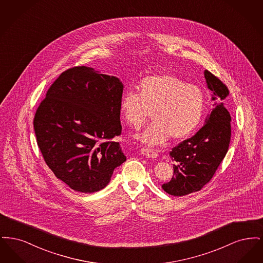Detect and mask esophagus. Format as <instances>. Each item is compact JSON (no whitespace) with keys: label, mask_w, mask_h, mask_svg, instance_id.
<instances>
[{"label":"esophagus","mask_w":263,"mask_h":263,"mask_svg":"<svg viewBox=\"0 0 263 263\" xmlns=\"http://www.w3.org/2000/svg\"><path fill=\"white\" fill-rule=\"evenodd\" d=\"M141 153H142L144 156L148 157V158H156V157L158 156V153H157L156 151L150 149V148H147V147L143 148V149L141 150Z\"/></svg>","instance_id":"1"}]
</instances>
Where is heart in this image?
<instances>
[{
  "mask_svg": "<svg viewBox=\"0 0 263 263\" xmlns=\"http://www.w3.org/2000/svg\"><path fill=\"white\" fill-rule=\"evenodd\" d=\"M137 92L125 91L119 101L122 119L133 128L143 125L152 112L154 121L140 135L148 145L162 144L168 137L180 140L199 124L204 110L200 88L173 74L142 79Z\"/></svg>",
  "mask_w": 263,
  "mask_h": 263,
  "instance_id": "1",
  "label": "heart"
}]
</instances>
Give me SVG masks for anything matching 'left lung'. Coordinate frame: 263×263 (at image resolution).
<instances>
[{
  "mask_svg": "<svg viewBox=\"0 0 263 263\" xmlns=\"http://www.w3.org/2000/svg\"><path fill=\"white\" fill-rule=\"evenodd\" d=\"M207 87L212 90L215 107L195 135L179 143L170 152L175 162L174 175L163 190L183 196L200 190L212 179L225 158L231 141V115L225 107L229 88L211 72H204Z\"/></svg>",
  "mask_w": 263,
  "mask_h": 263,
  "instance_id": "1",
  "label": "left lung"
}]
</instances>
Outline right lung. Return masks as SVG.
Returning <instances> with one entry per match:
<instances>
[{"label": "right lung", "instance_id": "1", "mask_svg": "<svg viewBox=\"0 0 263 263\" xmlns=\"http://www.w3.org/2000/svg\"><path fill=\"white\" fill-rule=\"evenodd\" d=\"M123 85L113 76L78 66L64 71L36 109L33 127L42 157L55 176L76 191L105 187L126 161L119 143Z\"/></svg>", "mask_w": 263, "mask_h": 263}]
</instances>
